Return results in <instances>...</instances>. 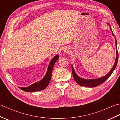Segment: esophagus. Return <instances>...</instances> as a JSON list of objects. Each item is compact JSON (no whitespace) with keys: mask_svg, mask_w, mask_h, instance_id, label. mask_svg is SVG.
I'll list each match as a JSON object with an SVG mask.
<instances>
[{"mask_svg":"<svg viewBox=\"0 0 120 120\" xmlns=\"http://www.w3.org/2000/svg\"><path fill=\"white\" fill-rule=\"evenodd\" d=\"M70 50H71L70 48L69 47H67L64 48V53H68L70 52Z\"/></svg>","mask_w":120,"mask_h":120,"instance_id":"34e87169","label":"esophagus"}]
</instances>
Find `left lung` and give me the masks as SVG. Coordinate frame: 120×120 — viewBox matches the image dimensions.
<instances>
[{"label": "left lung", "instance_id": "1", "mask_svg": "<svg viewBox=\"0 0 120 120\" xmlns=\"http://www.w3.org/2000/svg\"><path fill=\"white\" fill-rule=\"evenodd\" d=\"M108 24L109 25V24ZM110 28L111 30L110 27ZM112 35L113 36H114L113 32H112ZM115 41H116V61L114 62V64L113 66V68H112L111 71L105 76H103V77L99 78L93 79H83L82 78L79 77L77 74H76L74 70L73 65H72V73H73L74 79V80H75L76 82H77L79 85H80L81 86H88V87H90V88L95 87V86L101 85V84L103 83L104 82H105V81L109 77H110V75L112 74V73H113V71L116 68V66L117 65V63H118V49H117V41H116V37H115Z\"/></svg>", "mask_w": 120, "mask_h": 120}]
</instances>
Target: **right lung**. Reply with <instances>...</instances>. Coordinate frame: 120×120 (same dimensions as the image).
<instances>
[{"mask_svg":"<svg viewBox=\"0 0 120 120\" xmlns=\"http://www.w3.org/2000/svg\"><path fill=\"white\" fill-rule=\"evenodd\" d=\"M59 56L57 55L55 56L52 59V60H51L49 63V66H48L46 74L45 77L42 79V80L39 81V82L32 84V85L28 86V87H19L20 89L24 91L29 92H34L44 90L50 82L53 66H54L56 62L59 59Z\"/></svg>","mask_w":120,"mask_h":120,"instance_id":"right-lung-1","label":"right lung"}]
</instances>
